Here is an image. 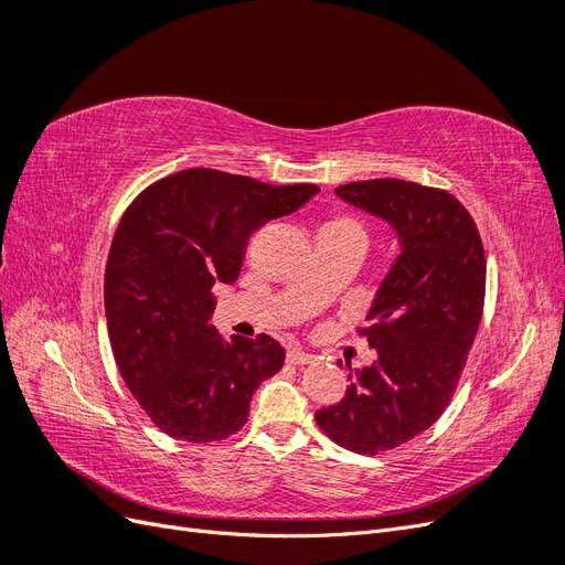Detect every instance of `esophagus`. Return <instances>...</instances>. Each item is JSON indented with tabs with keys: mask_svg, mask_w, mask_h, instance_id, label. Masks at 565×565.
Returning <instances> with one entry per match:
<instances>
[{
	"mask_svg": "<svg viewBox=\"0 0 565 565\" xmlns=\"http://www.w3.org/2000/svg\"><path fill=\"white\" fill-rule=\"evenodd\" d=\"M287 363H292V365H306V363H313V355H311V353H306V351H301V349H292V351H287Z\"/></svg>",
	"mask_w": 565,
	"mask_h": 565,
	"instance_id": "obj_1",
	"label": "esophagus"
}]
</instances>
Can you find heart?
<instances>
[{"mask_svg": "<svg viewBox=\"0 0 565 565\" xmlns=\"http://www.w3.org/2000/svg\"><path fill=\"white\" fill-rule=\"evenodd\" d=\"M344 235L365 237V231L353 216H347V214H334L330 218H324L318 228V237H344Z\"/></svg>", "mask_w": 565, "mask_h": 565, "instance_id": "heart-1", "label": "heart"}]
</instances>
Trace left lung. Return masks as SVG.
<instances>
[{
	"instance_id": "1",
	"label": "left lung",
	"mask_w": 565,
	"mask_h": 565,
	"mask_svg": "<svg viewBox=\"0 0 565 565\" xmlns=\"http://www.w3.org/2000/svg\"><path fill=\"white\" fill-rule=\"evenodd\" d=\"M334 193L388 224L401 252L367 311L377 358L358 370L347 363L344 398L316 409V422L341 448L380 455L448 407L483 316L486 254L471 214L448 191L372 179Z\"/></svg>"
}]
</instances>
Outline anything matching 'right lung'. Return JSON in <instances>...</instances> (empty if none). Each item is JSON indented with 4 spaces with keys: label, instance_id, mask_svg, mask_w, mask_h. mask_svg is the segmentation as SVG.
<instances>
[{
    "label": "right lung",
    "instance_id": "add662e5",
    "mask_svg": "<svg viewBox=\"0 0 565 565\" xmlns=\"http://www.w3.org/2000/svg\"><path fill=\"white\" fill-rule=\"evenodd\" d=\"M318 191L185 169L129 204L106 264V320L119 374L164 434L228 438L247 422L254 391L280 372L285 349L273 337L218 334L212 287L237 280L256 228Z\"/></svg>",
    "mask_w": 565,
    "mask_h": 565
}]
</instances>
